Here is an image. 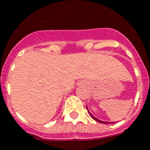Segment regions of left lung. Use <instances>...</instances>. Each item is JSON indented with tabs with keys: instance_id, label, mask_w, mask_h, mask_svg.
<instances>
[{
	"instance_id": "8db88e82",
	"label": "left lung",
	"mask_w": 150,
	"mask_h": 150,
	"mask_svg": "<svg viewBox=\"0 0 150 150\" xmlns=\"http://www.w3.org/2000/svg\"><path fill=\"white\" fill-rule=\"evenodd\" d=\"M86 109L88 110V107H87V106H86ZM88 111H89V110H88ZM89 115L91 116L92 118L94 119L95 121H98V122H100V123H103V124H111V123H115V122H108V121H100V120H99V119H97V118H96V117H94L93 115V114H92L91 113H90V112H89Z\"/></svg>"
}]
</instances>
